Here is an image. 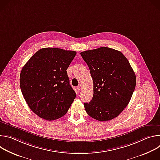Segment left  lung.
<instances>
[{
	"mask_svg": "<svg viewBox=\"0 0 160 160\" xmlns=\"http://www.w3.org/2000/svg\"><path fill=\"white\" fill-rule=\"evenodd\" d=\"M77 52L59 48L37 51L22 68L19 83L29 108L41 118L64 116L76 98L66 70Z\"/></svg>",
	"mask_w": 160,
	"mask_h": 160,
	"instance_id": "left-lung-1",
	"label": "left lung"
}]
</instances>
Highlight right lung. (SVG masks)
Listing matches in <instances>:
<instances>
[{
	"label": "right lung",
	"instance_id": "right-lung-1",
	"mask_svg": "<svg viewBox=\"0 0 160 160\" xmlns=\"http://www.w3.org/2000/svg\"><path fill=\"white\" fill-rule=\"evenodd\" d=\"M94 83L93 98L84 103L92 118L108 121L118 117L128 104L136 84L135 74L120 51L102 47L82 52Z\"/></svg>",
	"mask_w": 160,
	"mask_h": 160
}]
</instances>
